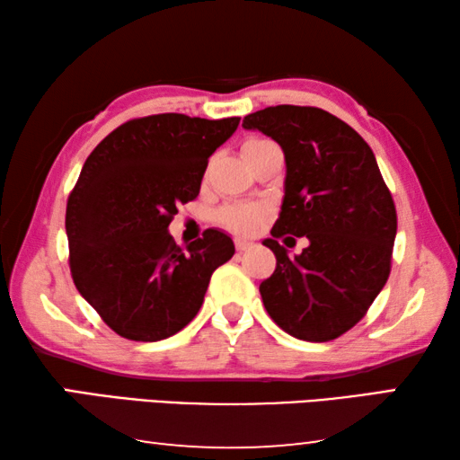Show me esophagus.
<instances>
[{"label":"esophagus","instance_id":"obj_1","mask_svg":"<svg viewBox=\"0 0 460 460\" xmlns=\"http://www.w3.org/2000/svg\"><path fill=\"white\" fill-rule=\"evenodd\" d=\"M235 247H237V252H247L249 247H253V243L247 239H235Z\"/></svg>","mask_w":460,"mask_h":460}]
</instances>
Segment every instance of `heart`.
<instances>
[{
    "label": "heart",
    "instance_id": "1",
    "mask_svg": "<svg viewBox=\"0 0 460 460\" xmlns=\"http://www.w3.org/2000/svg\"><path fill=\"white\" fill-rule=\"evenodd\" d=\"M261 142H268V139L261 137H252L243 144V152L249 147L258 146ZM268 221V211L260 205H253V202H235V205L223 207L219 213H217V223L221 227L229 229L231 233H237V235H253L258 233L263 223Z\"/></svg>",
    "mask_w": 460,
    "mask_h": 460
}]
</instances>
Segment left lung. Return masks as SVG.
Masks as SVG:
<instances>
[{"mask_svg": "<svg viewBox=\"0 0 460 460\" xmlns=\"http://www.w3.org/2000/svg\"><path fill=\"white\" fill-rule=\"evenodd\" d=\"M245 129L282 146V213L263 245L276 270L260 294L279 329L326 342L367 314L392 271L398 215L367 142L318 107L276 105L249 113ZM306 236L309 247L288 259L276 238ZM290 239V237H288Z\"/></svg>", "mask_w": 460, "mask_h": 460, "instance_id": "left-lung-1", "label": "left lung"}]
</instances>
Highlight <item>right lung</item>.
<instances>
[{
	"instance_id": "right-lung-1",
	"label": "right lung",
	"mask_w": 460,
	"mask_h": 460,
	"mask_svg": "<svg viewBox=\"0 0 460 460\" xmlns=\"http://www.w3.org/2000/svg\"><path fill=\"white\" fill-rule=\"evenodd\" d=\"M239 118L158 113L113 129L84 162L66 202L68 266L76 290L123 339L154 342L182 331L202 306L229 235L207 229L186 247L168 225L199 197L208 158Z\"/></svg>"
}]
</instances>
